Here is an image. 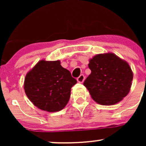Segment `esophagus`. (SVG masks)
<instances>
[{"instance_id": "obj_1", "label": "esophagus", "mask_w": 146, "mask_h": 146, "mask_svg": "<svg viewBox=\"0 0 146 146\" xmlns=\"http://www.w3.org/2000/svg\"><path fill=\"white\" fill-rule=\"evenodd\" d=\"M84 79H85V77L84 75H80V77H78V79H77V80H78V82L80 83H82L84 81Z\"/></svg>"}]
</instances>
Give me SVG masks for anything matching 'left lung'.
Wrapping results in <instances>:
<instances>
[{
    "label": "left lung",
    "mask_w": 146,
    "mask_h": 146,
    "mask_svg": "<svg viewBox=\"0 0 146 146\" xmlns=\"http://www.w3.org/2000/svg\"><path fill=\"white\" fill-rule=\"evenodd\" d=\"M91 73L84 85L91 98L102 105H113L128 94L133 73L129 64L114 53L98 54L90 60Z\"/></svg>",
    "instance_id": "left-lung-1"
}]
</instances>
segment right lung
Returning <instances> with one entry per match:
<instances>
[{"instance_id": "1", "label": "right lung", "mask_w": 146, "mask_h": 146, "mask_svg": "<svg viewBox=\"0 0 146 146\" xmlns=\"http://www.w3.org/2000/svg\"><path fill=\"white\" fill-rule=\"evenodd\" d=\"M77 80L59 60H40L25 79L24 88L29 100L40 109L58 112L67 104Z\"/></svg>"}]
</instances>
